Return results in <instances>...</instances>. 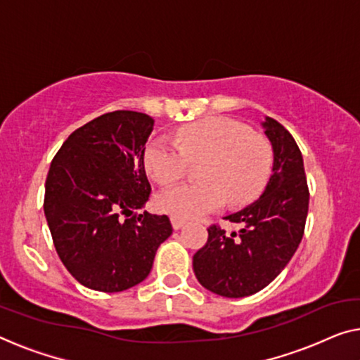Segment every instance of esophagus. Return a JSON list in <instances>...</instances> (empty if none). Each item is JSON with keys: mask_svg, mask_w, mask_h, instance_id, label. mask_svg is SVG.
<instances>
[{"mask_svg": "<svg viewBox=\"0 0 360 360\" xmlns=\"http://www.w3.org/2000/svg\"><path fill=\"white\" fill-rule=\"evenodd\" d=\"M171 224H173L174 229H181V228L186 226V221H184V219H181V218L173 217V218H171Z\"/></svg>", "mask_w": 360, "mask_h": 360, "instance_id": "1", "label": "esophagus"}]
</instances>
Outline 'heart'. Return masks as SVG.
I'll return each mask as SVG.
<instances>
[{
    "instance_id": "heart-1",
    "label": "heart",
    "mask_w": 360,
    "mask_h": 360,
    "mask_svg": "<svg viewBox=\"0 0 360 360\" xmlns=\"http://www.w3.org/2000/svg\"><path fill=\"white\" fill-rule=\"evenodd\" d=\"M176 144L155 137L143 150L147 174L162 186L184 176L189 162H203L197 184H179L160 192L157 207L181 219L218 210L224 202L240 207L265 189L273 168V148L265 137L229 117L212 116L178 129Z\"/></svg>"
}]
</instances>
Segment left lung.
Here are the masks:
<instances>
[{"mask_svg":"<svg viewBox=\"0 0 360 360\" xmlns=\"http://www.w3.org/2000/svg\"><path fill=\"white\" fill-rule=\"evenodd\" d=\"M273 147V174L259 200L224 219L240 224L228 234L208 228L207 244L192 266L198 283L218 296L245 297L268 286L289 264L304 236L309 187L302 153L294 137L273 117L262 122Z\"/></svg>","mask_w":360,"mask_h":360,"instance_id":"left-lung-1","label":"left lung"}]
</instances>
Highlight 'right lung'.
Returning <instances> with one entry per match:
<instances>
[{
  "mask_svg": "<svg viewBox=\"0 0 360 360\" xmlns=\"http://www.w3.org/2000/svg\"><path fill=\"white\" fill-rule=\"evenodd\" d=\"M152 131L146 112H106L76 129L53 158L43 210L58 255L85 288L136 286L173 233L166 214H132L152 192L143 166Z\"/></svg>",
  "mask_w": 360,
  "mask_h": 360,
  "instance_id": "right-lung-1",
  "label": "right lung"
}]
</instances>
